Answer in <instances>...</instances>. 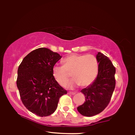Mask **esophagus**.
Wrapping results in <instances>:
<instances>
[{
    "label": "esophagus",
    "mask_w": 135,
    "mask_h": 135,
    "mask_svg": "<svg viewBox=\"0 0 135 135\" xmlns=\"http://www.w3.org/2000/svg\"><path fill=\"white\" fill-rule=\"evenodd\" d=\"M68 94H69V95H75V94H76V93H75V92H68Z\"/></svg>",
    "instance_id": "34e87169"
}]
</instances>
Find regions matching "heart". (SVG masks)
Here are the masks:
<instances>
[{
  "label": "heart",
  "instance_id": "obj_1",
  "mask_svg": "<svg viewBox=\"0 0 135 135\" xmlns=\"http://www.w3.org/2000/svg\"><path fill=\"white\" fill-rule=\"evenodd\" d=\"M63 66L55 65L52 74L55 80L65 86L72 74L74 79L68 84L73 88L80 85L86 87L92 83L97 76L98 62L96 57L90 54H71L62 60Z\"/></svg>",
  "mask_w": 135,
  "mask_h": 135
}]
</instances>
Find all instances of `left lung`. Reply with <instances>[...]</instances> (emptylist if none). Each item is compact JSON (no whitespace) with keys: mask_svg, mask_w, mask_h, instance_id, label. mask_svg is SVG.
<instances>
[{"mask_svg":"<svg viewBox=\"0 0 135 135\" xmlns=\"http://www.w3.org/2000/svg\"><path fill=\"white\" fill-rule=\"evenodd\" d=\"M96 58L99 64L98 76L92 84L81 90L85 96V102L77 108L86 117L97 115L106 108L115 86V68L110 59L100 52H98Z\"/></svg>","mask_w":135,"mask_h":135,"instance_id":"8db88e82","label":"left lung"}]
</instances>
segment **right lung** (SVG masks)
Returning a JSON list of instances; mask_svg holds the SVG:
<instances>
[{"instance_id": "add662e5", "label": "right lung", "mask_w": 135, "mask_h": 135, "mask_svg": "<svg viewBox=\"0 0 135 135\" xmlns=\"http://www.w3.org/2000/svg\"><path fill=\"white\" fill-rule=\"evenodd\" d=\"M61 58L56 52L40 47L27 55L18 67L17 86L22 102L40 117L54 113L59 98L67 93L52 74V68Z\"/></svg>"}]
</instances>
